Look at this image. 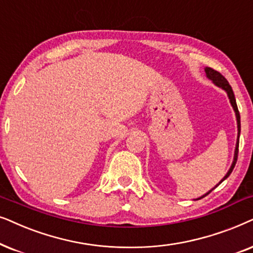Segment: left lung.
<instances>
[{
    "mask_svg": "<svg viewBox=\"0 0 253 253\" xmlns=\"http://www.w3.org/2000/svg\"><path fill=\"white\" fill-rule=\"evenodd\" d=\"M205 72H206V75H207L208 79H211V81H213V82H214L215 84H216L217 86L222 87V89H223V90H225V91H227L229 99H230L231 105H232V107H234L235 113H236V118H237V127H238V139H240V134H241V116H240V111H238V107H237V104H236V99H235L234 91H232V89H231L230 84H229L228 81L225 80V77H224L223 75H222L221 73L216 72V70L213 69V68H211V67H206V69H205ZM238 143H240V140H237V143H236V149H235V157H234V162H232V164H231V168H230V169H229L228 173L225 174L223 179H222V180L220 181V183H218L217 185H220V184L222 183V181H223L224 179H227V178H228L229 176H230V173L232 172V170H234L235 164H236V162H237V157H238ZM217 185H216V186H217ZM216 186H215V187H216ZM215 187H214V188H215ZM214 188H213V190H214ZM213 190H211V191H213ZM211 191L208 192L207 194H210ZM207 194L203 195V197H201V198L206 197ZM201 198H199V199H201Z\"/></svg>",
    "mask_w": 253,
    "mask_h": 253,
    "instance_id": "8db88e82",
    "label": "left lung"
}]
</instances>
